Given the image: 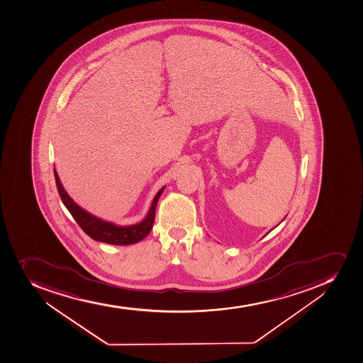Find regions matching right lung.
<instances>
[{
	"label": "right lung",
	"mask_w": 363,
	"mask_h": 363,
	"mask_svg": "<svg viewBox=\"0 0 363 363\" xmlns=\"http://www.w3.org/2000/svg\"><path fill=\"white\" fill-rule=\"evenodd\" d=\"M54 173L57 189L60 193L62 202L64 203V206H67V209L70 211L74 220L83 229L84 233H86L87 236H90L92 240H96V242L113 244V245H130V244L138 243L150 233V230L153 228L154 218H155L157 203L160 199L164 186L161 188L159 193L154 197L150 211L143 222L134 224V225L118 226L116 224L110 223V222L100 220L98 217L87 213L86 210L82 209L67 195L60 183L58 174L55 169Z\"/></svg>",
	"instance_id": "1"
}]
</instances>
